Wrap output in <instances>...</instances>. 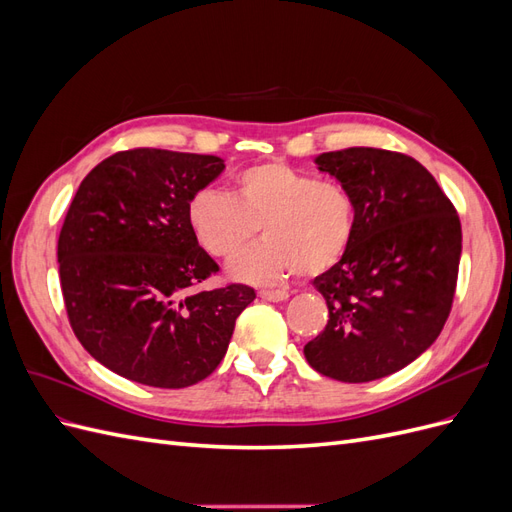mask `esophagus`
<instances>
[{
    "label": "esophagus",
    "mask_w": 512,
    "mask_h": 512,
    "mask_svg": "<svg viewBox=\"0 0 512 512\" xmlns=\"http://www.w3.org/2000/svg\"><path fill=\"white\" fill-rule=\"evenodd\" d=\"M258 297L260 299H265V301H273V303H277V301H286L290 294L286 292V290H258Z\"/></svg>",
    "instance_id": "34e87169"
}]
</instances>
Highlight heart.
Returning a JSON list of instances; mask_svg holds the SVG:
<instances>
[{
  "label": "heart",
  "mask_w": 512,
  "mask_h": 512,
  "mask_svg": "<svg viewBox=\"0 0 512 512\" xmlns=\"http://www.w3.org/2000/svg\"><path fill=\"white\" fill-rule=\"evenodd\" d=\"M188 220L203 250L230 258L260 226L265 241L230 262V275L273 284L294 273L320 275L335 267L352 243L356 209L337 181L316 179L284 162H262L232 181L230 196L205 188L192 196Z\"/></svg>",
  "instance_id": "b5f03b06"
}]
</instances>
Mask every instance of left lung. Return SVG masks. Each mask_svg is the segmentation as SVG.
I'll list each match as a JSON object with an SVG mask.
<instances>
[{"instance_id":"obj_1","label":"left lung","mask_w":512,"mask_h":512,"mask_svg":"<svg viewBox=\"0 0 512 512\" xmlns=\"http://www.w3.org/2000/svg\"><path fill=\"white\" fill-rule=\"evenodd\" d=\"M318 170L350 192L352 243L314 280L327 327L303 352L318 374L369 382L404 369L436 342L455 297L461 224L429 170L374 147L320 153Z\"/></svg>"}]
</instances>
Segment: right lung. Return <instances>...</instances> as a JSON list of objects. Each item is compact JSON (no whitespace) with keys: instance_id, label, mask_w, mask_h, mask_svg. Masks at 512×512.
<instances>
[{"instance_id":"add662e5","label":"right lung","mask_w":512,"mask_h":512,"mask_svg":"<svg viewBox=\"0 0 512 512\" xmlns=\"http://www.w3.org/2000/svg\"><path fill=\"white\" fill-rule=\"evenodd\" d=\"M224 160L128 149L81 181L57 241L70 327L98 363L132 382L183 389L213 374L235 320L256 299L230 284L196 290L220 267L188 220Z\"/></svg>"}]
</instances>
